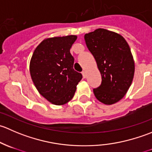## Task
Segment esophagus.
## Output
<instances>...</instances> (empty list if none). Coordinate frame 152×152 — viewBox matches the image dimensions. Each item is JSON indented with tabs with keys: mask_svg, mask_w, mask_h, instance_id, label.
<instances>
[{
	"mask_svg": "<svg viewBox=\"0 0 152 152\" xmlns=\"http://www.w3.org/2000/svg\"><path fill=\"white\" fill-rule=\"evenodd\" d=\"M82 76H83V78H85V79L87 77V73H86L85 70H84V71L82 72Z\"/></svg>",
	"mask_w": 152,
	"mask_h": 152,
	"instance_id": "34e87169",
	"label": "esophagus"
}]
</instances>
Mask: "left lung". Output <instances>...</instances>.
I'll return each instance as SVG.
<instances>
[{
    "instance_id": "1",
    "label": "left lung",
    "mask_w": 152,
    "mask_h": 152,
    "mask_svg": "<svg viewBox=\"0 0 152 152\" xmlns=\"http://www.w3.org/2000/svg\"><path fill=\"white\" fill-rule=\"evenodd\" d=\"M85 39L102 75V84L93 89L95 96L104 104H115L124 97L134 77L130 48L121 35L104 28L86 34Z\"/></svg>"
}]
</instances>
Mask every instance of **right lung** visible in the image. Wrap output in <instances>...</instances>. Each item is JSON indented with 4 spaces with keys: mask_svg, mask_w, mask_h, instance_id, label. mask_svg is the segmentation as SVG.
Returning a JSON list of instances; mask_svg holds the SVG:
<instances>
[{
    "mask_svg": "<svg viewBox=\"0 0 152 152\" xmlns=\"http://www.w3.org/2000/svg\"><path fill=\"white\" fill-rule=\"evenodd\" d=\"M76 35L44 39L34 51L30 61L31 77L41 96L55 105L73 99L82 75L73 69L70 48Z\"/></svg>",
    "mask_w": 152,
    "mask_h": 152,
    "instance_id": "obj_1",
    "label": "right lung"
}]
</instances>
